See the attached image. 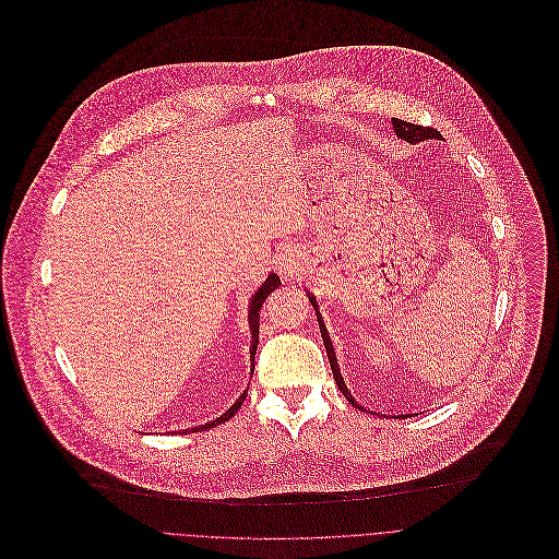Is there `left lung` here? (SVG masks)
Wrapping results in <instances>:
<instances>
[{"instance_id": "8db88e82", "label": "left lung", "mask_w": 559, "mask_h": 559, "mask_svg": "<svg viewBox=\"0 0 559 559\" xmlns=\"http://www.w3.org/2000/svg\"><path fill=\"white\" fill-rule=\"evenodd\" d=\"M392 126H394V132L399 139H405L407 143H420V141H427V139H438L440 132H436L433 128H423V126H414V123H407V121H401V119H392ZM310 304L314 306V312H317V319H319V328H323V321H321V314L317 310V304H314V297H310ZM323 337V344H325V353H328V359H330V368H332V374H334V381H337L340 390L344 392V396L355 405L359 407V403L353 399V394L348 392L344 379H342V372L337 368V357H334V350H332V344L328 340V332H321Z\"/></svg>"}]
</instances>
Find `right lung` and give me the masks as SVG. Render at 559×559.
Here are the masks:
<instances>
[{"label": "right lung", "instance_id": "obj_1", "mask_svg": "<svg viewBox=\"0 0 559 559\" xmlns=\"http://www.w3.org/2000/svg\"><path fill=\"white\" fill-rule=\"evenodd\" d=\"M282 282H280V277L277 275H269L266 277V282L258 288V293L253 295V299H251V306H249V325H251V334H253V342H251V361H253V366H255V350H258V334H260V308H262V304H264V299L280 286ZM245 399H247V392L225 412L222 414L219 418H215L213 423H209V425H200V427H193V429H189V431H195V429H206V427H213V425H217V423H225V420H229L238 409H240V405L245 403Z\"/></svg>", "mask_w": 559, "mask_h": 559}]
</instances>
